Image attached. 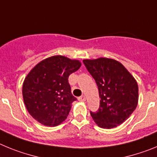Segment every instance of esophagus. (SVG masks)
I'll return each instance as SVG.
<instances>
[{"label": "esophagus", "mask_w": 157, "mask_h": 157, "mask_svg": "<svg viewBox=\"0 0 157 157\" xmlns=\"http://www.w3.org/2000/svg\"><path fill=\"white\" fill-rule=\"evenodd\" d=\"M78 101H86V97L84 95L81 96V97H79V98H78Z\"/></svg>", "instance_id": "esophagus-1"}]
</instances>
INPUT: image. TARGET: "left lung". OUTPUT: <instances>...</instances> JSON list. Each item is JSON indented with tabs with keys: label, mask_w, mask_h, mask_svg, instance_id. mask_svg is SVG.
Returning <instances> with one entry per match:
<instances>
[{
	"label": "left lung",
	"mask_w": 157,
	"mask_h": 157,
	"mask_svg": "<svg viewBox=\"0 0 157 157\" xmlns=\"http://www.w3.org/2000/svg\"><path fill=\"white\" fill-rule=\"evenodd\" d=\"M83 63L96 81L101 98L98 112H90L93 120L105 129L122 124L138 105V86L135 78L116 59L101 57L83 59Z\"/></svg>",
	"instance_id": "left-lung-1"
}]
</instances>
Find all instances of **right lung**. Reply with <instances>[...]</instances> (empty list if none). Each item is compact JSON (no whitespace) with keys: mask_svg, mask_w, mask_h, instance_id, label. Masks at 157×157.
Segmentation results:
<instances>
[{"mask_svg":"<svg viewBox=\"0 0 157 157\" xmlns=\"http://www.w3.org/2000/svg\"><path fill=\"white\" fill-rule=\"evenodd\" d=\"M81 62L66 56H53L32 69L23 84V98L30 116L42 125L56 127L64 121L76 101L68 77Z\"/></svg>","mask_w":157,"mask_h":157,"instance_id":"add662e5","label":"right lung"}]
</instances>
